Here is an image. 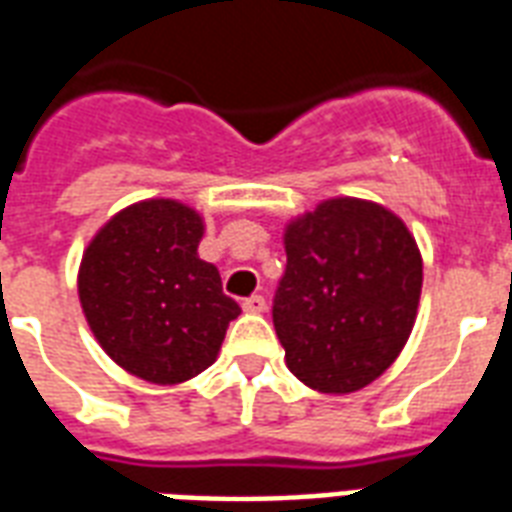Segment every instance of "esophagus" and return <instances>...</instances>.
<instances>
[{
  "instance_id": "obj_1",
  "label": "esophagus",
  "mask_w": 512,
  "mask_h": 512,
  "mask_svg": "<svg viewBox=\"0 0 512 512\" xmlns=\"http://www.w3.org/2000/svg\"><path fill=\"white\" fill-rule=\"evenodd\" d=\"M241 308H244L247 314H263L265 298H263V295H252V298H247L244 303H241Z\"/></svg>"
}]
</instances>
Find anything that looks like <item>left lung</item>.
I'll return each mask as SVG.
<instances>
[{
	"label": "left lung",
	"instance_id": "left-lung-1",
	"mask_svg": "<svg viewBox=\"0 0 512 512\" xmlns=\"http://www.w3.org/2000/svg\"><path fill=\"white\" fill-rule=\"evenodd\" d=\"M284 252L273 327L287 368L322 395L360 392L411 338L419 244L392 209L338 195L284 225Z\"/></svg>",
	"mask_w": 512,
	"mask_h": 512
}]
</instances>
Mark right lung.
Listing matches in <instances>:
<instances>
[{
    "mask_svg": "<svg viewBox=\"0 0 512 512\" xmlns=\"http://www.w3.org/2000/svg\"><path fill=\"white\" fill-rule=\"evenodd\" d=\"M204 217L177 198H147L112 214L80 260L77 295L93 338L131 376L174 386L220 354L239 303L217 265L198 257Z\"/></svg>",
    "mask_w": 512,
    "mask_h": 512,
    "instance_id": "add662e5",
    "label": "right lung"
}]
</instances>
